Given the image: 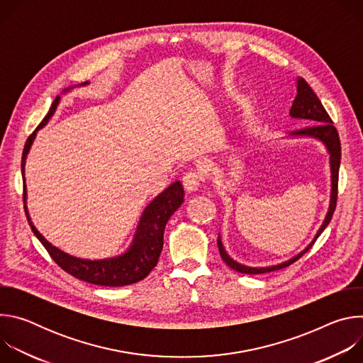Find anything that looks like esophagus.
<instances>
[{"label":"esophagus","mask_w":363,"mask_h":363,"mask_svg":"<svg viewBox=\"0 0 363 363\" xmlns=\"http://www.w3.org/2000/svg\"><path fill=\"white\" fill-rule=\"evenodd\" d=\"M202 181H203V177H202L201 172H198V171H188L184 175V178H182V185H184L185 191L195 192L201 186Z\"/></svg>","instance_id":"1"}]
</instances>
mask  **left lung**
I'll return each instance as SVG.
<instances>
[{"label":"left lung","instance_id":"obj_1","mask_svg":"<svg viewBox=\"0 0 363 363\" xmlns=\"http://www.w3.org/2000/svg\"><path fill=\"white\" fill-rule=\"evenodd\" d=\"M290 116L291 118H298V119H304L308 121L310 125L307 128H301L297 130H293L291 135H306V136H313L318 138L320 140L325 142V145L328 146V150L330 153V167H332V199H330V206H329V213L325 218V223L322 225V228L319 230L315 241L319 238V235L323 233V230L328 227V224L330 223L333 213L336 210V202H337V182H339V167H340V139H339V133L337 129L333 126V121L330 119L329 113L326 112V109L323 108L322 101L319 100V97L316 96V93L312 90L307 84V82L303 77H298L297 80V96L293 101L291 109H290ZM315 241L310 244L303 252H300L298 255H296L291 260L274 266V267H266V269H254V267H245L241 266L238 263H235L233 258L228 257V254L225 252L221 240L218 238L217 244H218V250L221 254V258L224 260V263L231 267L233 270L238 272V273H244V274H262V273H270L274 270H280L284 267H289L290 264H293L294 262H297L298 258L310 248Z\"/></svg>","mask_w":363,"mask_h":363}]
</instances>
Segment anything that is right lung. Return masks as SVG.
<instances>
[{"label":"right lung","mask_w":363,"mask_h":363,"mask_svg":"<svg viewBox=\"0 0 363 363\" xmlns=\"http://www.w3.org/2000/svg\"><path fill=\"white\" fill-rule=\"evenodd\" d=\"M59 96L55 99L53 105H51L48 113L37 126V129L28 136L21 158V171L24 178V164L26 157L31 147V143L35 138V132L43 128L48 119L53 116L57 105H59ZM23 198L26 201V185ZM184 201V188L179 182H174L168 186L162 194L155 198L142 214L138 231L135 234V240L132 247L128 252L108 258V260H82V258L72 257L59 248L51 245L44 237L31 225L34 235L40 240L44 245L50 257L53 258L55 263L59 264L66 273L72 274L73 277L83 280L86 283L97 284V286H108V287H121L138 283L143 280L152 269L158 264L160 255L164 247V230L171 218V216L179 208ZM26 208V206H24Z\"/></svg>","instance_id":"1"}]
</instances>
